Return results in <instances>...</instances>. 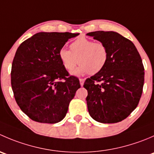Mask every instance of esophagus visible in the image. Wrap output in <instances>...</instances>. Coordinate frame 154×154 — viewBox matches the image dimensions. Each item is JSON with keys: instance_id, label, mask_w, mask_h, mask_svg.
<instances>
[{"instance_id": "obj_1", "label": "esophagus", "mask_w": 154, "mask_h": 154, "mask_svg": "<svg viewBox=\"0 0 154 154\" xmlns=\"http://www.w3.org/2000/svg\"><path fill=\"white\" fill-rule=\"evenodd\" d=\"M84 81H85L84 79H80V86H83V84H84Z\"/></svg>"}]
</instances>
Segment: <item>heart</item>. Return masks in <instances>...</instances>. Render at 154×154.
<instances>
[{"label":"heart","instance_id":"heart-1","mask_svg":"<svg viewBox=\"0 0 154 154\" xmlns=\"http://www.w3.org/2000/svg\"><path fill=\"white\" fill-rule=\"evenodd\" d=\"M71 51L61 48L59 57L63 67L71 71L80 64L73 74L77 76L89 73L95 74L101 71L108 60V51L103 43L94 42L86 37H79L70 45Z\"/></svg>","mask_w":154,"mask_h":154}]
</instances>
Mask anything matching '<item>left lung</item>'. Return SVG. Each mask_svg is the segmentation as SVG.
<instances>
[{"label": "left lung", "mask_w": 154, "mask_h": 154, "mask_svg": "<svg viewBox=\"0 0 154 154\" xmlns=\"http://www.w3.org/2000/svg\"><path fill=\"white\" fill-rule=\"evenodd\" d=\"M86 35L103 43L108 51L103 69L83 85L88 91V113L100 123L122 122L136 108L142 96L144 80L142 58L134 44L118 32L95 31Z\"/></svg>", "instance_id": "obj_1"}]
</instances>
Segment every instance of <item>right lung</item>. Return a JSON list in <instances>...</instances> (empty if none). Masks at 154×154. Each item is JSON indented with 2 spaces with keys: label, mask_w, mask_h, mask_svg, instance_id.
Instances as JSON below:
<instances>
[{
  "label": "right lung",
  "mask_w": 154,
  "mask_h": 154,
  "mask_svg": "<svg viewBox=\"0 0 154 154\" xmlns=\"http://www.w3.org/2000/svg\"><path fill=\"white\" fill-rule=\"evenodd\" d=\"M79 33H35L21 43L13 59L11 84L14 97L23 112L35 122H61L69 103L80 88L79 80L68 77L59 51ZM63 79L65 82H60Z\"/></svg>",
  "instance_id": "add662e5"
}]
</instances>
